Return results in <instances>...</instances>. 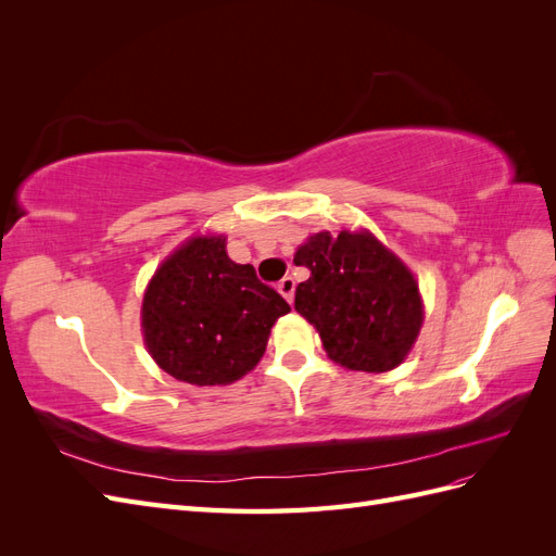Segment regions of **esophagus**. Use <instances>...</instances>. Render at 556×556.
<instances>
[{
  "label": "esophagus",
  "instance_id": "34e87169",
  "mask_svg": "<svg viewBox=\"0 0 556 556\" xmlns=\"http://www.w3.org/2000/svg\"><path fill=\"white\" fill-rule=\"evenodd\" d=\"M294 290H296V282H294V278H282L280 282H278V292L285 296V299H288L290 301V304H292V299H294Z\"/></svg>",
  "mask_w": 556,
  "mask_h": 556
}]
</instances>
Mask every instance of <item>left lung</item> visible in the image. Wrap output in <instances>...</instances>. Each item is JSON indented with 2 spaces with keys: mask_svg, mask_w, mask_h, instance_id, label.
<instances>
[{
  "mask_svg": "<svg viewBox=\"0 0 556 556\" xmlns=\"http://www.w3.org/2000/svg\"><path fill=\"white\" fill-rule=\"evenodd\" d=\"M294 264L311 271L294 308L317 329L329 359L366 374L406 359L422 329V296L410 268L371 231L313 233Z\"/></svg>",
  "mask_w": 556,
  "mask_h": 556,
  "instance_id": "obj_1",
  "label": "left lung"
}]
</instances>
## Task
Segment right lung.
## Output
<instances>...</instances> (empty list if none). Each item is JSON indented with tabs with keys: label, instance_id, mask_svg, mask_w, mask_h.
<instances>
[{
	"label": "right lung",
	"instance_id": "obj_1",
	"mask_svg": "<svg viewBox=\"0 0 556 556\" xmlns=\"http://www.w3.org/2000/svg\"><path fill=\"white\" fill-rule=\"evenodd\" d=\"M225 237H192L150 278L141 329L162 371L197 387L229 384L262 359L290 304L252 264L231 262Z\"/></svg>",
	"mask_w": 556,
	"mask_h": 556
}]
</instances>
